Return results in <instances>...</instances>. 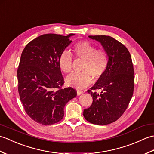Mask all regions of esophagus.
Instances as JSON below:
<instances>
[{
    "mask_svg": "<svg viewBox=\"0 0 154 154\" xmlns=\"http://www.w3.org/2000/svg\"><path fill=\"white\" fill-rule=\"evenodd\" d=\"M83 93V91H81V90H77V95H80V94H81Z\"/></svg>",
    "mask_w": 154,
    "mask_h": 154,
    "instance_id": "34e87169",
    "label": "esophagus"
}]
</instances>
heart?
<instances>
[{"label":"heart","mask_w":154,"mask_h":154,"mask_svg":"<svg viewBox=\"0 0 154 154\" xmlns=\"http://www.w3.org/2000/svg\"><path fill=\"white\" fill-rule=\"evenodd\" d=\"M73 50L77 59L83 60L81 73H73L68 76V85L77 89H83L91 83L93 78L98 80L103 76L109 65V58L103 49L96 50V47L88 41H81L75 44ZM59 66L65 73H69L73 67V58L67 51L62 52L59 57Z\"/></svg>","instance_id":"1"}]
</instances>
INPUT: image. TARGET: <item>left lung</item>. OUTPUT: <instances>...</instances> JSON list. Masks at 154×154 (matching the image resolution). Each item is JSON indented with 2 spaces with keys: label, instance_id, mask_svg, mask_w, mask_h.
Instances as JSON below:
<instances>
[{
  "label": "left lung",
  "instance_id": "obj_1",
  "mask_svg": "<svg viewBox=\"0 0 154 154\" xmlns=\"http://www.w3.org/2000/svg\"><path fill=\"white\" fill-rule=\"evenodd\" d=\"M99 41L109 55L108 68L103 76L88 90L93 97L91 106L83 111L88 122L106 125L115 122L125 112L134 89L132 57L125 45L109 35H89ZM102 90L99 94L95 91Z\"/></svg>",
  "mask_w": 154,
  "mask_h": 154
}]
</instances>
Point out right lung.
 Returning a JSON list of instances; mask_svg holds the SVG:
<instances>
[{
  "mask_svg": "<svg viewBox=\"0 0 154 154\" xmlns=\"http://www.w3.org/2000/svg\"><path fill=\"white\" fill-rule=\"evenodd\" d=\"M73 35H42L29 42L21 54L17 71L20 99L28 115L43 125L60 122L65 104L77 96L73 88H62L64 79L58 62Z\"/></svg>",
  "mask_w": 154,
  "mask_h": 154,
  "instance_id": "right-lung-1",
  "label": "right lung"
}]
</instances>
